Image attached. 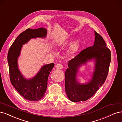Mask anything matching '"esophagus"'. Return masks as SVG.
Masks as SVG:
<instances>
[{"mask_svg": "<svg viewBox=\"0 0 122 122\" xmlns=\"http://www.w3.org/2000/svg\"><path fill=\"white\" fill-rule=\"evenodd\" d=\"M55 67H56V68L58 69H61L63 68V65L61 64H57V65H56Z\"/></svg>", "mask_w": 122, "mask_h": 122, "instance_id": "obj_1", "label": "esophagus"}]
</instances>
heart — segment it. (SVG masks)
Masks as SVG:
<instances>
[{"label":"heart","mask_w":122,"mask_h":122,"mask_svg":"<svg viewBox=\"0 0 122 122\" xmlns=\"http://www.w3.org/2000/svg\"><path fill=\"white\" fill-rule=\"evenodd\" d=\"M71 41V37L70 36L61 37L58 41L57 45L59 46H63L66 45ZM81 46V42L79 39L73 41L70 43L66 51V54L68 57L75 56L78 52Z\"/></svg>","instance_id":"1"}]
</instances>
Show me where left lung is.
Masks as SVG:
<instances>
[{"label": "left lung", "mask_w": 122, "mask_h": 122, "mask_svg": "<svg viewBox=\"0 0 122 122\" xmlns=\"http://www.w3.org/2000/svg\"><path fill=\"white\" fill-rule=\"evenodd\" d=\"M95 41L93 46L81 51L68 63L65 73V92L69 99L74 102L87 100L104 84L107 76L111 53L100 35L94 31ZM94 61V70L91 78L86 83L77 80L79 69L89 61Z\"/></svg>", "instance_id": "left-lung-1"}]
</instances>
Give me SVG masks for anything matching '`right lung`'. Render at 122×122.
<instances>
[{
  "label": "right lung",
  "mask_w": 122,
  "mask_h": 122,
  "mask_svg": "<svg viewBox=\"0 0 122 122\" xmlns=\"http://www.w3.org/2000/svg\"><path fill=\"white\" fill-rule=\"evenodd\" d=\"M47 30L44 28L36 29H27L15 39L9 49L7 55L10 77L11 84L20 95L29 101H38L44 97L46 91L48 79L54 63L41 66L33 77L26 78L23 76L18 66V58L20 56L23 45L31 39L46 36Z\"/></svg>",
  "instance_id": "obj_1"
}]
</instances>
